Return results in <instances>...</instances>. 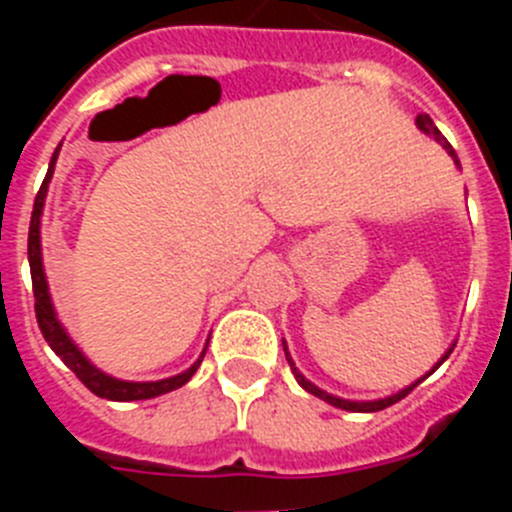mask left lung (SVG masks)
I'll return each mask as SVG.
<instances>
[{"label": "left lung", "mask_w": 512, "mask_h": 512, "mask_svg": "<svg viewBox=\"0 0 512 512\" xmlns=\"http://www.w3.org/2000/svg\"><path fill=\"white\" fill-rule=\"evenodd\" d=\"M415 125H418V128L423 130V133L433 135V138H436L438 143H441V146L446 148V153H449L451 158H456V151H454V148H451V143H449V140L443 138V135H441V130H438L436 125H433V120H431V117H428V115H425V112H423V115H418V117H415ZM456 164H459V161H456ZM284 351H287V346H284ZM449 354H451V351H446V356H443V359L438 361V364L433 366V369H438V366H441L443 361L449 359ZM287 361H289V366H292V374H295V379H297V382H300V387H305V390L310 392V395L320 397V400L330 402V405H336V408H341V410H348V413H377V410L390 408V405H395V402H400L402 397H408L410 392H413L415 387H418V384L423 382V379L428 377V374L433 372V369H431V372L425 374L423 379H418V382H415V384H410V387H405V390H402V392H397V395H392V397H384V400H374V402H351V400H341V397H333V395H328V392L318 390V387H315V384H312V382H307V379L302 377L300 372H297L295 361H292V356H289V354H287Z\"/></svg>", "instance_id": "1"}]
</instances>
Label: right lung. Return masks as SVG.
I'll use <instances>...</instances> for the list:
<instances>
[{
  "label": "right lung",
  "instance_id": "obj_1",
  "mask_svg": "<svg viewBox=\"0 0 512 512\" xmlns=\"http://www.w3.org/2000/svg\"><path fill=\"white\" fill-rule=\"evenodd\" d=\"M61 146L56 148L51 158V166H48V174H45L43 184L38 189V197H35L33 205V217H30V233H27V259H30V277H33V297H35V318H38L40 333L48 341V346L61 356V361L69 366L71 372L79 377V382L87 387L89 392H94L97 397H104V400H115V402H130V400H151V397L166 395V392L182 387L192 379V374L197 372V366L202 364V354L197 359V364L192 369H187L184 374H176V377L161 379V382H122V379L107 377L104 372H99L97 366H92L87 361V356L81 354L79 348L74 346L66 330L61 328V323L56 320V312H53L51 295H48V284H45L43 274V259H40V212H43L45 192H48V182L53 176V166H56V158ZM207 351V348H205Z\"/></svg>",
  "mask_w": 512,
  "mask_h": 512
}]
</instances>
